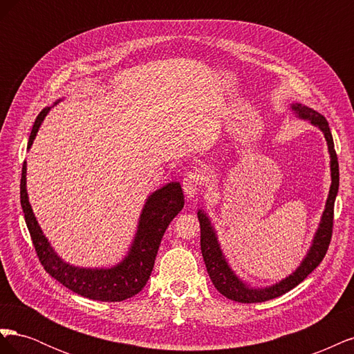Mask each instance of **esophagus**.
I'll use <instances>...</instances> for the list:
<instances>
[{
  "label": "esophagus",
  "mask_w": 354,
  "mask_h": 354,
  "mask_svg": "<svg viewBox=\"0 0 354 354\" xmlns=\"http://www.w3.org/2000/svg\"><path fill=\"white\" fill-rule=\"evenodd\" d=\"M202 185V174L198 173V171H192V173H187L186 177L183 178V190L187 195V198H194L196 196L198 190L201 189Z\"/></svg>",
  "instance_id": "1"
}]
</instances>
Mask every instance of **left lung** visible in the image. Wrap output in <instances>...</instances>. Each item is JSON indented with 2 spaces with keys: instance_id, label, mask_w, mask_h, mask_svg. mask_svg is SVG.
<instances>
[{
  "instance_id": "obj_1",
  "label": "left lung",
  "mask_w": 354,
  "mask_h": 354,
  "mask_svg": "<svg viewBox=\"0 0 354 354\" xmlns=\"http://www.w3.org/2000/svg\"><path fill=\"white\" fill-rule=\"evenodd\" d=\"M292 111L299 118H303V120L312 121V124L317 125L325 134L329 155H330V178H332V185H330V190L326 201V208L324 211L322 221H320V226L317 229L312 248H310L301 266H299L292 274H289V277H286V279H283L282 282L264 289H252L238 279L236 274L232 272L229 264L226 263V260H224L220 245L217 242L216 232H214L208 217L202 211H198V218L201 224V251H202L203 261H205V266H207L208 274L211 277L214 286L217 288V291L226 298L233 299V301L246 303V304L263 303V301H267V299L281 297L285 292L291 291L292 288H295L299 282H303L306 277L316 269V267L320 264V261L324 260V257L326 255V251L329 248L330 238H332V227H334V203H335V196L338 194V186H339V169H338L337 152L334 149V138H332L325 116L299 103L292 104Z\"/></svg>"
}]
</instances>
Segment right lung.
I'll list each match as a JSON object with an SVG mask.
<instances>
[{
	"label": "right lung",
	"mask_w": 354,
	"mask_h": 354,
	"mask_svg": "<svg viewBox=\"0 0 354 354\" xmlns=\"http://www.w3.org/2000/svg\"><path fill=\"white\" fill-rule=\"evenodd\" d=\"M50 108L42 109L32 127L28 147L38 133V128ZM20 203H22L25 221L39 263L46 272L57 282L75 294L97 301H124L138 294L145 288L152 273L155 257L159 250L168 224L185 205V195L180 183L173 181L149 196L138 223V230L130 254L125 260L112 269H80L63 263L53 251L48 241L42 234L38 221L32 212L26 192V162L22 167L20 178Z\"/></svg>",
	"instance_id": "add662e5"
}]
</instances>
